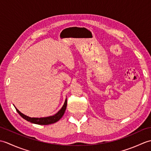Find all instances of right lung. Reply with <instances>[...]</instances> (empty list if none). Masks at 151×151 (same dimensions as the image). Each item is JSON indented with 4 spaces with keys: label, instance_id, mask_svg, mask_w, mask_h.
I'll list each match as a JSON object with an SVG mask.
<instances>
[{
    "label": "right lung",
    "instance_id": "add662e5",
    "mask_svg": "<svg viewBox=\"0 0 151 151\" xmlns=\"http://www.w3.org/2000/svg\"><path fill=\"white\" fill-rule=\"evenodd\" d=\"M66 108H67V99H65V102H64V104L62 106V108H61L60 110L58 111L55 115H52V116H49V117H40V118L30 117L28 116H27V115H25L24 114H22L21 111H19L16 108H15V109H16V111H17V113L20 115L22 118L24 119L25 120L29 121L32 123H34V124H37L47 125V124L54 123H56V122L58 121L62 117L64 113H65Z\"/></svg>",
    "mask_w": 151,
    "mask_h": 151
}]
</instances>
